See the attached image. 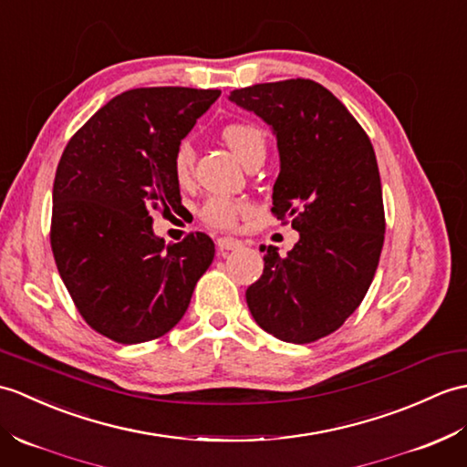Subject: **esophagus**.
I'll return each mask as SVG.
<instances>
[{"label":"esophagus","instance_id":"esophagus-1","mask_svg":"<svg viewBox=\"0 0 467 467\" xmlns=\"http://www.w3.org/2000/svg\"><path fill=\"white\" fill-rule=\"evenodd\" d=\"M216 246H219L221 253H229V251H236V248H241L243 243L233 236H221L219 241H216Z\"/></svg>","mask_w":467,"mask_h":467}]
</instances>
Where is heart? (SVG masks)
Here are the masks:
<instances>
[{
  "mask_svg": "<svg viewBox=\"0 0 467 467\" xmlns=\"http://www.w3.org/2000/svg\"><path fill=\"white\" fill-rule=\"evenodd\" d=\"M221 137L226 143V147L233 150L243 165L256 149L265 147V135L253 123H229L223 129ZM192 162H194L192 147L189 143H181L175 153V159H172V172H175V179L181 184L189 182L191 172H192ZM244 211H246V204L243 201L229 199V197H213L202 204L201 219L213 226L229 229V226H233L238 221V216H241Z\"/></svg>",
  "mask_w": 467,
  "mask_h": 467,
  "instance_id": "heart-1",
  "label": "heart"
}]
</instances>
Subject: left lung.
Instances as JSON below:
<instances>
[{
  "label": "left lung",
  "instance_id": "obj_1",
  "mask_svg": "<svg viewBox=\"0 0 467 467\" xmlns=\"http://www.w3.org/2000/svg\"><path fill=\"white\" fill-rule=\"evenodd\" d=\"M273 129L280 172L273 213L300 238L286 256L260 246L265 270L246 288L263 330L306 344L338 330L360 306L384 244V202L374 147L350 111L317 81L288 79L231 91Z\"/></svg>",
  "mask_w": 467,
  "mask_h": 467
}]
</instances>
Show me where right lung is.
Wrapping results in <instances>:
<instances>
[{
    "instance_id": "obj_1",
    "label": "right lung",
    "mask_w": 467,
    "mask_h": 467,
    "mask_svg": "<svg viewBox=\"0 0 467 467\" xmlns=\"http://www.w3.org/2000/svg\"><path fill=\"white\" fill-rule=\"evenodd\" d=\"M219 95L189 87L125 91L63 150L53 182V256L85 322L115 342L167 334L213 263L211 236L165 244L150 213L181 207L172 159Z\"/></svg>"
}]
</instances>
